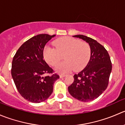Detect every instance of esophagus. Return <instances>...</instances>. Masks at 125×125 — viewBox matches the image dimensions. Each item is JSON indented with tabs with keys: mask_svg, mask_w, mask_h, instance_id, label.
<instances>
[{
	"mask_svg": "<svg viewBox=\"0 0 125 125\" xmlns=\"http://www.w3.org/2000/svg\"><path fill=\"white\" fill-rule=\"evenodd\" d=\"M65 76H66V75H60V78H62L65 77Z\"/></svg>",
	"mask_w": 125,
	"mask_h": 125,
	"instance_id": "1",
	"label": "esophagus"
}]
</instances>
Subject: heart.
<instances>
[{
  "label": "heart",
  "mask_w": 125,
  "mask_h": 125,
  "mask_svg": "<svg viewBox=\"0 0 125 125\" xmlns=\"http://www.w3.org/2000/svg\"><path fill=\"white\" fill-rule=\"evenodd\" d=\"M56 49L45 46L43 55L45 61L50 65L55 66L62 59L63 55L65 61L59 63L55 71L64 74L71 71H80L83 69L91 58V50L88 43L80 41L71 37H63L53 42Z\"/></svg>",
  "instance_id": "b5f03b06"
}]
</instances>
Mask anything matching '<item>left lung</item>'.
Segmentation results:
<instances>
[{
	"mask_svg": "<svg viewBox=\"0 0 125 125\" xmlns=\"http://www.w3.org/2000/svg\"><path fill=\"white\" fill-rule=\"evenodd\" d=\"M73 36L88 43L91 54L86 67L74 75V81L68 87V91L79 101L91 102L98 98L107 88L112 63L107 50L97 41L82 34Z\"/></svg>",
	"mask_w": 125,
	"mask_h": 125,
	"instance_id": "left-lung-1",
	"label": "left lung"
}]
</instances>
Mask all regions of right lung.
<instances>
[{
	"mask_svg": "<svg viewBox=\"0 0 125 125\" xmlns=\"http://www.w3.org/2000/svg\"><path fill=\"white\" fill-rule=\"evenodd\" d=\"M55 34H40L32 37L19 47L12 61L11 75L18 92L28 102L39 103L52 94L53 84L60 78L44 60L45 44Z\"/></svg>",
	"mask_w": 125,
	"mask_h": 125,
	"instance_id": "add662e5",
	"label": "right lung"
}]
</instances>
